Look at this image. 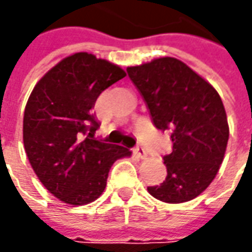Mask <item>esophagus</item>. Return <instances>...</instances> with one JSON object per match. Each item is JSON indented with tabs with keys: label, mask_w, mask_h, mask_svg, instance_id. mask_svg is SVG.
I'll use <instances>...</instances> for the list:
<instances>
[{
	"label": "esophagus",
	"mask_w": 252,
	"mask_h": 252,
	"mask_svg": "<svg viewBox=\"0 0 252 252\" xmlns=\"http://www.w3.org/2000/svg\"><path fill=\"white\" fill-rule=\"evenodd\" d=\"M134 154L141 158V160H144V158H147V151L144 150V147H137V149H134Z\"/></svg>",
	"instance_id": "34e87169"
}]
</instances>
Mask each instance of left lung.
Listing matches in <instances>:
<instances>
[{"mask_svg": "<svg viewBox=\"0 0 252 252\" xmlns=\"http://www.w3.org/2000/svg\"><path fill=\"white\" fill-rule=\"evenodd\" d=\"M126 71L154 126L171 130L172 150L164 157L167 178L149 187V193L165 203L195 199L216 178L227 147V115L219 92L174 57L130 65Z\"/></svg>", "mask_w": 252, "mask_h": 252, "instance_id": "1", "label": "left lung"}]
</instances>
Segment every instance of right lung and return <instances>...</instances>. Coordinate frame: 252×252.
<instances>
[{
    "label": "right lung",
    "instance_id": "add662e5",
    "mask_svg": "<svg viewBox=\"0 0 252 252\" xmlns=\"http://www.w3.org/2000/svg\"><path fill=\"white\" fill-rule=\"evenodd\" d=\"M126 71L87 52L64 57L34 85L24 113V147L43 187L63 203L83 206L102 195L113 162L126 147L94 137L92 108Z\"/></svg>",
    "mask_w": 252,
    "mask_h": 252
}]
</instances>
